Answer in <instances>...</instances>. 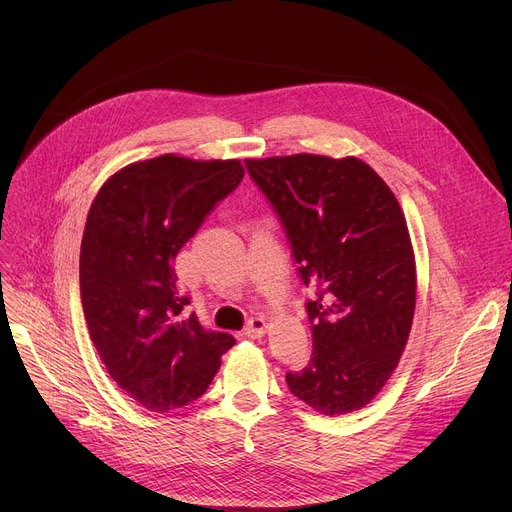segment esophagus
<instances>
[{
  "label": "esophagus",
  "instance_id": "obj_1",
  "mask_svg": "<svg viewBox=\"0 0 512 512\" xmlns=\"http://www.w3.org/2000/svg\"><path fill=\"white\" fill-rule=\"evenodd\" d=\"M265 330H267L265 318L257 316V318H251V320L247 322V326L243 328V334H245L247 338H261V336L265 334Z\"/></svg>",
  "mask_w": 512,
  "mask_h": 512
}]
</instances>
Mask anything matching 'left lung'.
Masks as SVG:
<instances>
[{
	"label": "left lung",
	"mask_w": 512,
	"mask_h": 512,
	"mask_svg": "<svg viewBox=\"0 0 512 512\" xmlns=\"http://www.w3.org/2000/svg\"><path fill=\"white\" fill-rule=\"evenodd\" d=\"M285 229L314 352L289 391L324 415L373 401L405 350L415 312V255L401 206L358 158L296 154L245 160Z\"/></svg>",
	"instance_id": "1"
}]
</instances>
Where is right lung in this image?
Wrapping results in <instances>:
<instances>
[{"label": "right lung", "mask_w": 512, "mask_h": 512, "mask_svg": "<svg viewBox=\"0 0 512 512\" xmlns=\"http://www.w3.org/2000/svg\"><path fill=\"white\" fill-rule=\"evenodd\" d=\"M239 160L166 154L115 172L95 196L81 243V300L111 379L166 413L198 399L235 344L186 314L174 259L243 180Z\"/></svg>", "instance_id": "right-lung-1"}]
</instances>
